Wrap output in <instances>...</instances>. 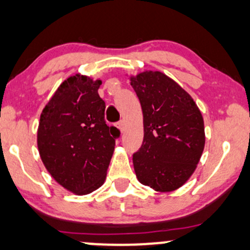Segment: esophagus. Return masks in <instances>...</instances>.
Segmentation results:
<instances>
[{
    "instance_id": "obj_1",
    "label": "esophagus",
    "mask_w": 250,
    "mask_h": 250,
    "mask_svg": "<svg viewBox=\"0 0 250 250\" xmlns=\"http://www.w3.org/2000/svg\"><path fill=\"white\" fill-rule=\"evenodd\" d=\"M116 127H118L121 131L125 130V121H123V120H121V121H119L118 125H116Z\"/></svg>"
}]
</instances>
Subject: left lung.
<instances>
[{
    "label": "left lung",
    "mask_w": 250,
    "mask_h": 250,
    "mask_svg": "<svg viewBox=\"0 0 250 250\" xmlns=\"http://www.w3.org/2000/svg\"><path fill=\"white\" fill-rule=\"evenodd\" d=\"M143 112L144 138L132 154L136 176L157 191H172L190 178L205 144L204 122L192 98L160 71L130 78Z\"/></svg>",
    "instance_id": "1"
}]
</instances>
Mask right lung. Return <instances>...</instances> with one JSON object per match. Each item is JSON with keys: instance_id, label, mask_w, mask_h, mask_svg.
<instances>
[{"instance_id": "1", "label": "right lung", "mask_w": 250, "mask_h": 250, "mask_svg": "<svg viewBox=\"0 0 250 250\" xmlns=\"http://www.w3.org/2000/svg\"><path fill=\"white\" fill-rule=\"evenodd\" d=\"M102 81L75 75L60 85L43 108L38 148L49 174L77 195L96 190L106 179L120 130L105 121Z\"/></svg>"}]
</instances>
